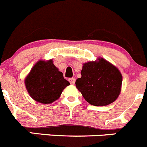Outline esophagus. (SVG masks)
I'll list each match as a JSON object with an SVG mask.
<instances>
[{
  "instance_id": "obj_1",
  "label": "esophagus",
  "mask_w": 147,
  "mask_h": 147,
  "mask_svg": "<svg viewBox=\"0 0 147 147\" xmlns=\"http://www.w3.org/2000/svg\"><path fill=\"white\" fill-rule=\"evenodd\" d=\"M69 83H70V84L74 85V84H75V78H69Z\"/></svg>"
}]
</instances>
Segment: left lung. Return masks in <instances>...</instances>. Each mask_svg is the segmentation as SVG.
I'll return each instance as SVG.
<instances>
[{
  "instance_id": "8db88e82",
  "label": "left lung",
  "mask_w": 147,
  "mask_h": 147,
  "mask_svg": "<svg viewBox=\"0 0 147 147\" xmlns=\"http://www.w3.org/2000/svg\"><path fill=\"white\" fill-rule=\"evenodd\" d=\"M82 77L75 85L83 98L94 106H106L117 99L121 89L122 75L117 68L102 58L83 66Z\"/></svg>"
}]
</instances>
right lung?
<instances>
[{"instance_id": "1", "label": "right lung", "mask_w": 147, "mask_h": 147, "mask_svg": "<svg viewBox=\"0 0 147 147\" xmlns=\"http://www.w3.org/2000/svg\"><path fill=\"white\" fill-rule=\"evenodd\" d=\"M69 85L52 60L37 62L25 80L30 96L42 104H51L58 99L64 88Z\"/></svg>"}]
</instances>
